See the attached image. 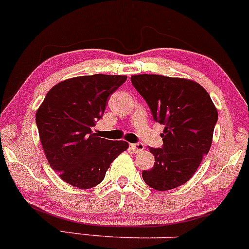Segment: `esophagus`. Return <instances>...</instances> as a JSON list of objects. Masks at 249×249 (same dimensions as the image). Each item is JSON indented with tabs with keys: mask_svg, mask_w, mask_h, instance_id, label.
I'll list each match as a JSON object with an SVG mask.
<instances>
[{
	"mask_svg": "<svg viewBox=\"0 0 249 249\" xmlns=\"http://www.w3.org/2000/svg\"><path fill=\"white\" fill-rule=\"evenodd\" d=\"M130 148H132L134 152H141L143 151L145 146H143L142 142H136V143H132V145H130Z\"/></svg>",
	"mask_w": 249,
	"mask_h": 249,
	"instance_id": "obj_1",
	"label": "esophagus"
}]
</instances>
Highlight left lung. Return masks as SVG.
<instances>
[{
	"label": "left lung",
	"mask_w": 249,
	"mask_h": 249,
	"mask_svg": "<svg viewBox=\"0 0 249 249\" xmlns=\"http://www.w3.org/2000/svg\"><path fill=\"white\" fill-rule=\"evenodd\" d=\"M133 87L148 104L156 122L165 124L161 148L149 147L156 162L142 171L152 189L178 188L195 175L209 152L218 114L198 83L160 74H135Z\"/></svg>",
	"instance_id": "8db88e82"
}]
</instances>
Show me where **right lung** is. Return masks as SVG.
<instances>
[{
	"label": "right lung",
	"instance_id": "1",
	"mask_svg": "<svg viewBox=\"0 0 249 249\" xmlns=\"http://www.w3.org/2000/svg\"><path fill=\"white\" fill-rule=\"evenodd\" d=\"M125 76L92 74L66 79L47 92L36 115L40 141L53 171L65 183L90 189L104 179L125 141L97 138L92 133L103 116L108 97L125 82Z\"/></svg>",
	"mask_w": 249,
	"mask_h": 249
}]
</instances>
